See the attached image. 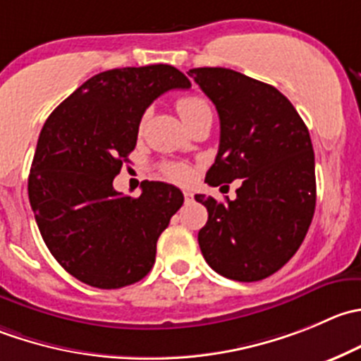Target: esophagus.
<instances>
[{
  "instance_id": "34e87169",
  "label": "esophagus",
  "mask_w": 361,
  "mask_h": 361,
  "mask_svg": "<svg viewBox=\"0 0 361 361\" xmlns=\"http://www.w3.org/2000/svg\"><path fill=\"white\" fill-rule=\"evenodd\" d=\"M183 195H185V202H190L192 199H194V194H192V192H188V190H185Z\"/></svg>"
}]
</instances>
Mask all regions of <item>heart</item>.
<instances>
[{
	"label": "heart",
	"mask_w": 361,
	"mask_h": 361,
	"mask_svg": "<svg viewBox=\"0 0 361 361\" xmlns=\"http://www.w3.org/2000/svg\"><path fill=\"white\" fill-rule=\"evenodd\" d=\"M176 111L180 114V118L183 120V123H188L190 120H194L195 116L202 113H212V107L209 102L201 95H185L181 99H178L176 102ZM164 174L169 180L176 181V183H185V181L190 180L192 171L190 167L185 166L181 162H167L162 167Z\"/></svg>",
	"instance_id": "heart-1"
}]
</instances>
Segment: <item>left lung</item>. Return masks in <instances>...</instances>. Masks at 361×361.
I'll return each instance as SVG.
<instances>
[{
  "label": "left lung",
  "mask_w": 361,
  "mask_h": 361,
  "mask_svg": "<svg viewBox=\"0 0 361 361\" xmlns=\"http://www.w3.org/2000/svg\"><path fill=\"white\" fill-rule=\"evenodd\" d=\"M215 104L220 145L206 173L212 187L241 180L236 199L197 194L208 222L197 241L222 277L255 282L274 275L302 245L316 209L309 130L277 87L220 66L188 70Z\"/></svg>",
  "instance_id": "obj_1"
}]
</instances>
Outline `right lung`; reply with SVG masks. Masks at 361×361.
<instances>
[{"mask_svg":"<svg viewBox=\"0 0 361 361\" xmlns=\"http://www.w3.org/2000/svg\"><path fill=\"white\" fill-rule=\"evenodd\" d=\"M190 80L171 65L100 72L51 113L38 135L27 195L45 245L70 275L120 289L148 275L157 240L183 204L174 185L142 181L141 195L113 180L137 142L149 104Z\"/></svg>","mask_w":361,"mask_h":361,"instance_id":"right-lung-1","label":"right lung"}]
</instances>
